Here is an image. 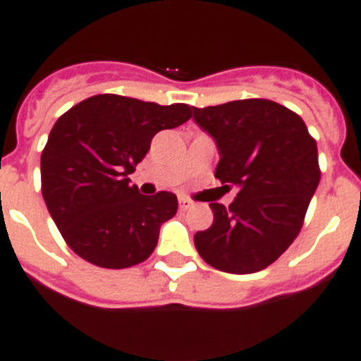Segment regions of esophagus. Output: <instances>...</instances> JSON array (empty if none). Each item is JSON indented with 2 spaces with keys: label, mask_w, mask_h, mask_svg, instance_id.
<instances>
[{
  "label": "esophagus",
  "mask_w": 361,
  "mask_h": 361,
  "mask_svg": "<svg viewBox=\"0 0 361 361\" xmlns=\"http://www.w3.org/2000/svg\"><path fill=\"white\" fill-rule=\"evenodd\" d=\"M192 206V200H189L187 197H180V208L181 209H189Z\"/></svg>",
  "instance_id": "obj_1"
}]
</instances>
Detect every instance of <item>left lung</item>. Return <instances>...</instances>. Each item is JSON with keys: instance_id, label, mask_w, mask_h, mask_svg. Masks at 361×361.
Listing matches in <instances>:
<instances>
[{"instance_id": "obj_1", "label": "left lung", "mask_w": 361, "mask_h": 361, "mask_svg": "<svg viewBox=\"0 0 361 361\" xmlns=\"http://www.w3.org/2000/svg\"><path fill=\"white\" fill-rule=\"evenodd\" d=\"M192 120L215 140V178L236 187L226 208L212 202L214 223L195 234L198 255L226 274L268 268L300 234L320 181L319 152L298 114L268 99L195 109Z\"/></svg>"}]
</instances>
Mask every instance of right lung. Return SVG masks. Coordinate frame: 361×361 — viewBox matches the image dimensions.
Here are the masks:
<instances>
[{"label": "right lung", "mask_w": 361, "mask_h": 361, "mask_svg": "<svg viewBox=\"0 0 361 361\" xmlns=\"http://www.w3.org/2000/svg\"><path fill=\"white\" fill-rule=\"evenodd\" d=\"M189 118L187 104L161 106L104 93L56 121L41 155L42 198L78 257L121 269L152 255L161 225L178 212V198L169 191L140 195L129 174L159 130Z\"/></svg>", "instance_id": "right-lung-1"}]
</instances>
